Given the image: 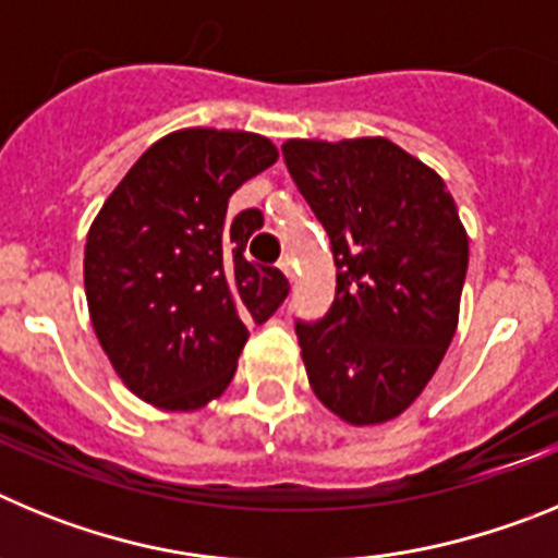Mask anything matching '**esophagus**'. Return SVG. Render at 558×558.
<instances>
[{"mask_svg": "<svg viewBox=\"0 0 558 558\" xmlns=\"http://www.w3.org/2000/svg\"><path fill=\"white\" fill-rule=\"evenodd\" d=\"M279 270H282V274L288 276L290 282H293V279H295V263H293V256H282V259H279Z\"/></svg>", "mask_w": 558, "mask_h": 558, "instance_id": "obj_1", "label": "esophagus"}]
</instances>
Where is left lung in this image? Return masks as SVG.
Returning a JSON list of instances; mask_svg holds the SVG:
<instances>
[{
    "instance_id": "obj_1",
    "label": "left lung",
    "mask_w": 558,
    "mask_h": 558,
    "mask_svg": "<svg viewBox=\"0 0 558 558\" xmlns=\"http://www.w3.org/2000/svg\"><path fill=\"white\" fill-rule=\"evenodd\" d=\"M284 165L327 229L335 302L295 322L310 386L349 425L425 391L458 327L470 236L436 170L383 136L288 140Z\"/></svg>"
}]
</instances>
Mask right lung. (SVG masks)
<instances>
[{
	"label": "right lung",
	"instance_id": "add662e5",
	"mask_svg": "<svg viewBox=\"0 0 558 558\" xmlns=\"http://www.w3.org/2000/svg\"><path fill=\"white\" fill-rule=\"evenodd\" d=\"M279 159L248 131L184 128L147 147L86 236L83 282L113 372L145 402L198 411L229 388L248 340L290 284L245 259L263 211L229 198Z\"/></svg>",
	"mask_w": 558,
	"mask_h": 558
}]
</instances>
